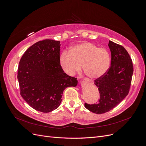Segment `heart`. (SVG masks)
<instances>
[{"label": "heart", "instance_id": "b5f03b06", "mask_svg": "<svg viewBox=\"0 0 146 146\" xmlns=\"http://www.w3.org/2000/svg\"><path fill=\"white\" fill-rule=\"evenodd\" d=\"M59 62L61 68L70 76L79 71L82 64L88 77L97 78L108 71L111 65V55L105 48L83 41L74 45L70 51L61 52Z\"/></svg>", "mask_w": 146, "mask_h": 146}]
</instances>
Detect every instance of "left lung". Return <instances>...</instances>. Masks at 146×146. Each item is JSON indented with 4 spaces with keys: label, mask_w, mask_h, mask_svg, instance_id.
Returning a JSON list of instances; mask_svg holds the SVG:
<instances>
[{
    "label": "left lung",
    "mask_w": 146,
    "mask_h": 146,
    "mask_svg": "<svg viewBox=\"0 0 146 146\" xmlns=\"http://www.w3.org/2000/svg\"><path fill=\"white\" fill-rule=\"evenodd\" d=\"M111 66L103 76L94 80L100 99L98 104H85V107L96 114L107 113L120 104L129 92L133 72L132 60L123 46L109 41Z\"/></svg>",
    "instance_id": "1"
}]
</instances>
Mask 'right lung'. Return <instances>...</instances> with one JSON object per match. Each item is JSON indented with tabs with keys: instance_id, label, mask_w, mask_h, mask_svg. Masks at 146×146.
Instances as JSON below:
<instances>
[{
	"instance_id": "obj_1",
	"label": "right lung",
	"mask_w": 146,
	"mask_h": 146,
	"mask_svg": "<svg viewBox=\"0 0 146 146\" xmlns=\"http://www.w3.org/2000/svg\"><path fill=\"white\" fill-rule=\"evenodd\" d=\"M60 42L44 39L30 46L19 63L21 95L36 111L49 113L58 108L63 91L77 85V78L64 72L59 62Z\"/></svg>"
}]
</instances>
